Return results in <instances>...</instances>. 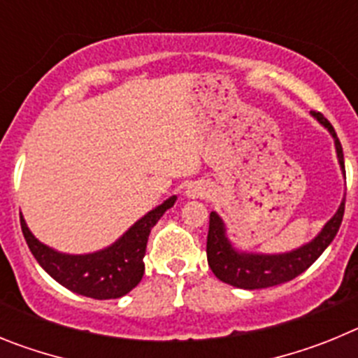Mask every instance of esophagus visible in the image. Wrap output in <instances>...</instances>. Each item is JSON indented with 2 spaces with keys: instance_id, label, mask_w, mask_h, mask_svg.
<instances>
[{
  "instance_id": "esophagus-1",
  "label": "esophagus",
  "mask_w": 358,
  "mask_h": 358,
  "mask_svg": "<svg viewBox=\"0 0 358 358\" xmlns=\"http://www.w3.org/2000/svg\"><path fill=\"white\" fill-rule=\"evenodd\" d=\"M210 195V188L204 182H192L186 188V197L189 199H202Z\"/></svg>"
}]
</instances>
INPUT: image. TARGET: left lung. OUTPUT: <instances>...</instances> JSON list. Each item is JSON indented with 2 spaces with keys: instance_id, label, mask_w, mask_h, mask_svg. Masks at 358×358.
Instances as JSON below:
<instances>
[{
  "instance_id": "left-lung-1",
  "label": "left lung",
  "mask_w": 358,
  "mask_h": 358,
  "mask_svg": "<svg viewBox=\"0 0 358 358\" xmlns=\"http://www.w3.org/2000/svg\"><path fill=\"white\" fill-rule=\"evenodd\" d=\"M312 115L330 131L334 136L335 148H337V157L344 170V154L343 145H341L339 138L335 134V129L331 127V123L328 122L321 113L312 110ZM346 173V170H344ZM344 202H341L339 210L334 217L327 222V226L322 227V231L315 236L314 240L303 248L296 249L292 252H285V255H248V252H238L231 248V243L226 238V229H224V222L220 220L215 211L210 213V231H208V264H210L211 271L215 276L220 281L227 283V285L238 287V289H267V287L280 285L285 281L294 280L301 273H305L310 265L317 260L322 251L330 245L331 240L335 238L337 231H339L341 222H343L344 215Z\"/></svg>"
}]
</instances>
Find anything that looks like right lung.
<instances>
[{"label": "right lung", "mask_w": 358, "mask_h": 358, "mask_svg": "<svg viewBox=\"0 0 358 358\" xmlns=\"http://www.w3.org/2000/svg\"><path fill=\"white\" fill-rule=\"evenodd\" d=\"M177 197H170L156 210L148 211L141 220L103 251L91 255H62L41 243L21 217V229L31 255L41 267L62 287L93 299H116L131 292L145 273L143 256L150 229L173 206Z\"/></svg>", "instance_id": "obj_1"}]
</instances>
